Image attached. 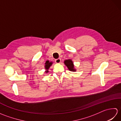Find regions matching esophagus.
I'll list each match as a JSON object with an SVG mask.
<instances>
[{"instance_id":"34e87169","label":"esophagus","mask_w":121,"mask_h":121,"mask_svg":"<svg viewBox=\"0 0 121 121\" xmlns=\"http://www.w3.org/2000/svg\"><path fill=\"white\" fill-rule=\"evenodd\" d=\"M55 62L56 63H60L61 62V59L58 58L57 59H56V60H55Z\"/></svg>"}]
</instances>
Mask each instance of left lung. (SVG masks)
Masks as SVG:
<instances>
[{
	"instance_id": "obj_1",
	"label": "left lung",
	"mask_w": 121,
	"mask_h": 121,
	"mask_svg": "<svg viewBox=\"0 0 121 121\" xmlns=\"http://www.w3.org/2000/svg\"><path fill=\"white\" fill-rule=\"evenodd\" d=\"M64 63L65 65L67 66L69 70H70L72 72H76V70L74 67V63L71 59H68V60H65L64 61Z\"/></svg>"
}]
</instances>
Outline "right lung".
Segmentation results:
<instances>
[{"label": "right lung", "mask_w": 121, "mask_h": 121, "mask_svg": "<svg viewBox=\"0 0 121 121\" xmlns=\"http://www.w3.org/2000/svg\"><path fill=\"white\" fill-rule=\"evenodd\" d=\"M52 63H53V62H52V61H50H50H49V60L46 61V63H45V70H46L45 72L46 73H47L48 72H49L48 70H49V69L50 66L52 65Z\"/></svg>", "instance_id": "add662e5"}]
</instances>
